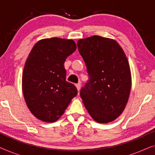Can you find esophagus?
<instances>
[{
    "instance_id": "obj_1",
    "label": "esophagus",
    "mask_w": 155,
    "mask_h": 155,
    "mask_svg": "<svg viewBox=\"0 0 155 155\" xmlns=\"http://www.w3.org/2000/svg\"><path fill=\"white\" fill-rule=\"evenodd\" d=\"M76 87H77V89H78V92H79V91L80 90V87H81V84L80 83H78V84H76Z\"/></svg>"
}]
</instances>
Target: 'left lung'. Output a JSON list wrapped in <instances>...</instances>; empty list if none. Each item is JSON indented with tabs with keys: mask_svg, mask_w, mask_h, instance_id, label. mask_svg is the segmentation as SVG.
<instances>
[{
	"mask_svg": "<svg viewBox=\"0 0 155 155\" xmlns=\"http://www.w3.org/2000/svg\"><path fill=\"white\" fill-rule=\"evenodd\" d=\"M78 47L90 78L80 90L84 107L95 121H113L123 113L130 95L128 58L117 41L100 36L79 39Z\"/></svg>",
	"mask_w": 155,
	"mask_h": 155,
	"instance_id": "left-lung-1",
	"label": "left lung"
}]
</instances>
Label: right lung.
<instances>
[{
	"mask_svg": "<svg viewBox=\"0 0 155 155\" xmlns=\"http://www.w3.org/2000/svg\"><path fill=\"white\" fill-rule=\"evenodd\" d=\"M72 39H44L33 46L22 73V92L31 113L44 122L56 121L78 94L65 80L64 63L76 50Z\"/></svg>",
	"mask_w": 155,
	"mask_h": 155,
	"instance_id": "add662e5",
	"label": "right lung"
}]
</instances>
